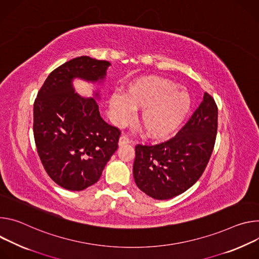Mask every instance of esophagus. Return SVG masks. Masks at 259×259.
<instances>
[{"mask_svg": "<svg viewBox=\"0 0 259 259\" xmlns=\"http://www.w3.org/2000/svg\"><path fill=\"white\" fill-rule=\"evenodd\" d=\"M128 143H130V139L126 136H121L119 138V141H118V145L123 146L125 144H128Z\"/></svg>", "mask_w": 259, "mask_h": 259, "instance_id": "1", "label": "esophagus"}]
</instances>
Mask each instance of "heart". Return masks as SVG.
Masks as SVG:
<instances>
[{
	"instance_id": "obj_1",
	"label": "heart",
	"mask_w": 259,
	"mask_h": 259,
	"mask_svg": "<svg viewBox=\"0 0 259 259\" xmlns=\"http://www.w3.org/2000/svg\"><path fill=\"white\" fill-rule=\"evenodd\" d=\"M190 95L176 88L166 78L142 77L132 82L125 94L113 93L109 108L114 124L121 126L130 121L134 110H139L138 122L152 140L162 141L173 136L190 112Z\"/></svg>"
}]
</instances>
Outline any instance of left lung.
<instances>
[{"instance_id":"left-lung-1","label":"left lung","mask_w":259,"mask_h":259,"mask_svg":"<svg viewBox=\"0 0 259 259\" xmlns=\"http://www.w3.org/2000/svg\"><path fill=\"white\" fill-rule=\"evenodd\" d=\"M218 109L207 93L188 122L160 144L137 145L133 166L137 186L155 199H169L190 188L204 173L213 152Z\"/></svg>"}]
</instances>
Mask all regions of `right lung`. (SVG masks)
I'll return each instance as SVG.
<instances>
[{
    "label": "right lung",
    "mask_w": 259,
    "mask_h": 259,
    "mask_svg": "<svg viewBox=\"0 0 259 259\" xmlns=\"http://www.w3.org/2000/svg\"><path fill=\"white\" fill-rule=\"evenodd\" d=\"M111 64L79 56L52 71L34 104V137L49 177L65 189L80 191L97 183L118 148L120 131L100 115L94 98L79 96L73 80L102 82Z\"/></svg>",
    "instance_id": "right-lung-1"
}]
</instances>
